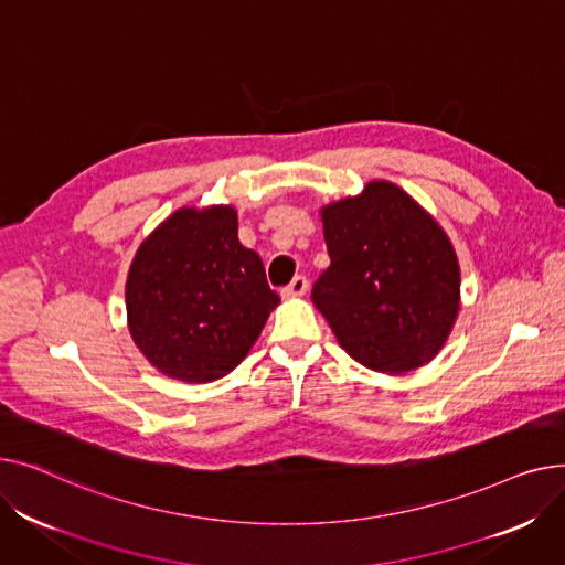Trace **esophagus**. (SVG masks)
I'll return each instance as SVG.
<instances>
[{
  "label": "esophagus",
  "mask_w": 565,
  "mask_h": 565,
  "mask_svg": "<svg viewBox=\"0 0 565 565\" xmlns=\"http://www.w3.org/2000/svg\"><path fill=\"white\" fill-rule=\"evenodd\" d=\"M309 288V281L305 277H295L286 288H284V295L286 298H302V295L307 292Z\"/></svg>",
  "instance_id": "34e87169"
}]
</instances>
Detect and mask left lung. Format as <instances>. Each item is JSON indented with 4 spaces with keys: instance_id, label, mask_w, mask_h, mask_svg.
<instances>
[{
    "instance_id": "left-lung-1",
    "label": "left lung",
    "mask_w": 565,
    "mask_h": 565,
    "mask_svg": "<svg viewBox=\"0 0 565 565\" xmlns=\"http://www.w3.org/2000/svg\"><path fill=\"white\" fill-rule=\"evenodd\" d=\"M330 267L311 300L354 362L417 371L447 343L460 311V263L439 222L390 181L320 207Z\"/></svg>"
}]
</instances>
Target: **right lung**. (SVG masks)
<instances>
[{"label": "right lung", "instance_id": "1", "mask_svg": "<svg viewBox=\"0 0 565 565\" xmlns=\"http://www.w3.org/2000/svg\"><path fill=\"white\" fill-rule=\"evenodd\" d=\"M279 295L237 241L233 205H185L139 245L126 281L128 330L162 375L213 382L241 364Z\"/></svg>", "mask_w": 565, "mask_h": 565}]
</instances>
